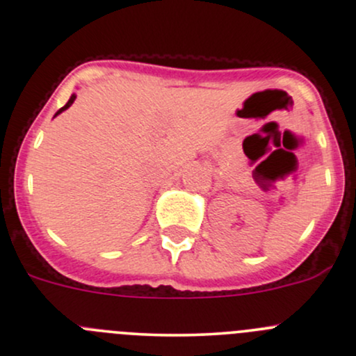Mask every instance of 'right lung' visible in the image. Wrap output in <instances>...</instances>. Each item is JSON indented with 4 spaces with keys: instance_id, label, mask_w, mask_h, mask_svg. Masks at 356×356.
Here are the masks:
<instances>
[{
    "instance_id": "right-lung-1",
    "label": "right lung",
    "mask_w": 356,
    "mask_h": 356,
    "mask_svg": "<svg viewBox=\"0 0 356 356\" xmlns=\"http://www.w3.org/2000/svg\"><path fill=\"white\" fill-rule=\"evenodd\" d=\"M74 101H75V95H72V97L69 99V102H67V104H65V106H63V107H62V109H60V111H58V113H57V114H55V115H58L60 113H62V111H65V109H67V107H70V106H72V102H74Z\"/></svg>"
}]
</instances>
